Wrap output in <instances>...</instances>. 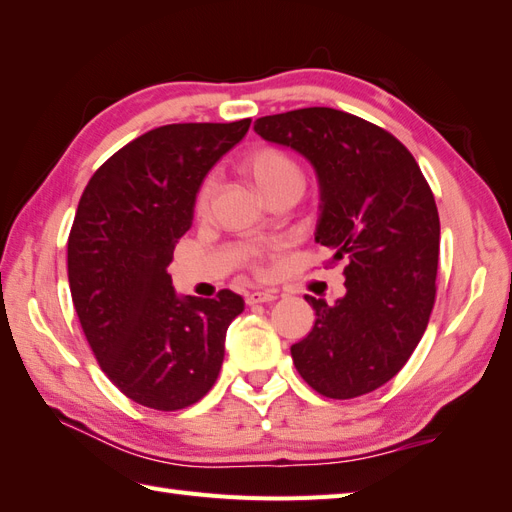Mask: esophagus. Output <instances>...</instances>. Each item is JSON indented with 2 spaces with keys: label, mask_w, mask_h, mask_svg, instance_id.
Masks as SVG:
<instances>
[{
  "label": "esophagus",
  "mask_w": 512,
  "mask_h": 512,
  "mask_svg": "<svg viewBox=\"0 0 512 512\" xmlns=\"http://www.w3.org/2000/svg\"><path fill=\"white\" fill-rule=\"evenodd\" d=\"M276 298H278L276 291H252V293H247V295H245V302H247L249 306H254V304L274 302Z\"/></svg>",
  "instance_id": "obj_1"
}]
</instances>
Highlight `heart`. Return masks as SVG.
I'll list each match as a JSON object with an SVG mask.
<instances>
[{
	"label": "heart",
	"instance_id": "heart-1",
	"mask_svg": "<svg viewBox=\"0 0 512 512\" xmlns=\"http://www.w3.org/2000/svg\"><path fill=\"white\" fill-rule=\"evenodd\" d=\"M243 170L263 197L271 195V192L278 188L293 186L302 190L304 186L302 166L295 162L287 151H282L278 146H271V144L258 146V149L249 151L243 160ZM214 188H217L214 175H208L199 184L197 197H195L197 214L208 212ZM249 263H252V267L258 271V274H263V252H260V249H252V252H249Z\"/></svg>",
	"mask_w": 512,
	"mask_h": 512
}]
</instances>
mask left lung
Returning a JSON list of instances; mask_svg holds the SVG:
<instances>
[{"label": "left lung", "instance_id": "left-lung-1", "mask_svg": "<svg viewBox=\"0 0 512 512\" xmlns=\"http://www.w3.org/2000/svg\"><path fill=\"white\" fill-rule=\"evenodd\" d=\"M269 142L302 153L320 179L315 241L342 263L346 295H304L315 326L291 346L300 377L328 399L381 388L412 357L436 302L440 219L434 192L405 144L331 107L254 122Z\"/></svg>", "mask_w": 512, "mask_h": 512}]
</instances>
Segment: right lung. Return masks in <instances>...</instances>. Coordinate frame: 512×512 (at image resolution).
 <instances>
[{
	"instance_id": "obj_1",
	"label": "right lung",
	"mask_w": 512,
	"mask_h": 512,
	"mask_svg": "<svg viewBox=\"0 0 512 512\" xmlns=\"http://www.w3.org/2000/svg\"><path fill=\"white\" fill-rule=\"evenodd\" d=\"M252 120L166 124L113 153L89 179L67 238V278L87 344L131 401L175 412L219 377L241 295L177 298L166 267L192 225L203 177Z\"/></svg>"
}]
</instances>
